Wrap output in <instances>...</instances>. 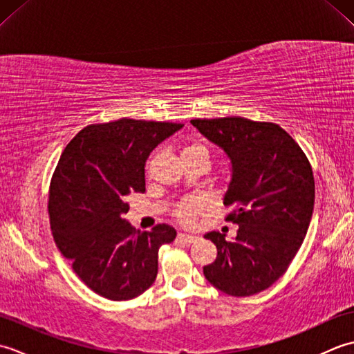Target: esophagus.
<instances>
[{"label":"esophagus","mask_w":354,"mask_h":354,"mask_svg":"<svg viewBox=\"0 0 354 354\" xmlns=\"http://www.w3.org/2000/svg\"><path fill=\"white\" fill-rule=\"evenodd\" d=\"M178 239H179V240H183V242H185V243H193V242H196V240H198V236L185 234V232H179V234H178Z\"/></svg>","instance_id":"esophagus-1"}]
</instances>
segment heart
<instances>
[{"mask_svg": "<svg viewBox=\"0 0 354 354\" xmlns=\"http://www.w3.org/2000/svg\"><path fill=\"white\" fill-rule=\"evenodd\" d=\"M183 153H202V155H205L208 158V149L205 146L198 145V142H194V145L187 146L183 150ZM201 208L202 207L199 204V201L189 198V199H185V201L181 202V204H179V207L176 209V216L181 222L190 223V222L194 221V217H196L201 213Z\"/></svg>", "mask_w": 354, "mask_h": 354, "instance_id": "b5f03b06", "label": "heart"}]
</instances>
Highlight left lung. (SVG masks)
Segmentation results:
<instances>
[{
  "label": "left lung",
  "instance_id": "obj_1",
  "mask_svg": "<svg viewBox=\"0 0 354 354\" xmlns=\"http://www.w3.org/2000/svg\"><path fill=\"white\" fill-rule=\"evenodd\" d=\"M190 123L230 158L231 181L223 204L234 205L227 221L239 225L231 242L217 231L204 236L217 248L204 275L231 297L254 295L286 272L303 243L315 204L310 162L275 123L243 117Z\"/></svg>",
  "mask_w": 354,
  "mask_h": 354
}]
</instances>
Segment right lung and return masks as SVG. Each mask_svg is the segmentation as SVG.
I'll return each instance as SVG.
<instances>
[{"mask_svg":"<svg viewBox=\"0 0 354 354\" xmlns=\"http://www.w3.org/2000/svg\"><path fill=\"white\" fill-rule=\"evenodd\" d=\"M184 124L122 118L84 127L65 147L50 184L48 214L59 251L97 295L126 301L158 274V251L176 237L160 223L137 231L127 196L146 192L150 152Z\"/></svg>","mask_w":354,"mask_h":354,"instance_id":"obj_1","label":"right lung"}]
</instances>
